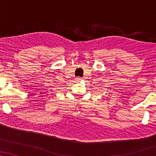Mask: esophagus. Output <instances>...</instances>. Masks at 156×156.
<instances>
[{
	"label": "esophagus",
	"instance_id": "obj_1",
	"mask_svg": "<svg viewBox=\"0 0 156 156\" xmlns=\"http://www.w3.org/2000/svg\"><path fill=\"white\" fill-rule=\"evenodd\" d=\"M82 78L80 77V76H78V77L76 78V81H77V82H80V81H82Z\"/></svg>",
	"mask_w": 156,
	"mask_h": 156
}]
</instances>
